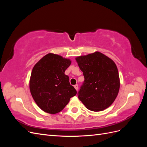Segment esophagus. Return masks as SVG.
<instances>
[{
  "label": "esophagus",
  "instance_id": "1",
  "mask_svg": "<svg viewBox=\"0 0 147 147\" xmlns=\"http://www.w3.org/2000/svg\"><path fill=\"white\" fill-rule=\"evenodd\" d=\"M74 88H75V90H76L77 91H78V85L77 84H75V85H74Z\"/></svg>",
  "mask_w": 147,
  "mask_h": 147
}]
</instances>
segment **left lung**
Segmentation results:
<instances>
[{"mask_svg": "<svg viewBox=\"0 0 147 147\" xmlns=\"http://www.w3.org/2000/svg\"><path fill=\"white\" fill-rule=\"evenodd\" d=\"M76 61L84 77L78 92V99L88 109L94 112L108 108L116 99L119 90L116 64L98 51L79 56Z\"/></svg>", "mask_w": 147, "mask_h": 147, "instance_id": "obj_1", "label": "left lung"}]
</instances>
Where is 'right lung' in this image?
<instances>
[{
    "instance_id": "1",
    "label": "right lung",
    "mask_w": 147,
    "mask_h": 147,
    "mask_svg": "<svg viewBox=\"0 0 147 147\" xmlns=\"http://www.w3.org/2000/svg\"><path fill=\"white\" fill-rule=\"evenodd\" d=\"M71 64L70 59L52 53L45 55L35 64L30 75V93L44 112L58 113L69 103L77 91L70 85L64 72Z\"/></svg>"
}]
</instances>
